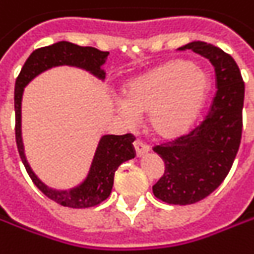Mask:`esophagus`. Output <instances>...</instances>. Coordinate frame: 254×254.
<instances>
[{
    "label": "esophagus",
    "mask_w": 254,
    "mask_h": 254,
    "mask_svg": "<svg viewBox=\"0 0 254 254\" xmlns=\"http://www.w3.org/2000/svg\"><path fill=\"white\" fill-rule=\"evenodd\" d=\"M133 146H134V150H135V156L137 157H143L144 154H147L148 153V146H146L144 143H141L140 140H135L133 143Z\"/></svg>",
    "instance_id": "1"
}]
</instances>
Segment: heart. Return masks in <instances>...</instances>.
I'll return each mask as SVG.
<instances>
[{"instance_id": "b5f03b06", "label": "heart", "mask_w": 254, "mask_h": 254, "mask_svg": "<svg viewBox=\"0 0 254 254\" xmlns=\"http://www.w3.org/2000/svg\"><path fill=\"white\" fill-rule=\"evenodd\" d=\"M211 91L209 72L190 60L166 61L123 88L117 111L126 121L147 114V130L159 140L187 134L201 116Z\"/></svg>"}]
</instances>
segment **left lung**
Returning <instances> with one entry per match:
<instances>
[{"label": "left lung", "mask_w": 254, "mask_h": 254, "mask_svg": "<svg viewBox=\"0 0 254 254\" xmlns=\"http://www.w3.org/2000/svg\"><path fill=\"white\" fill-rule=\"evenodd\" d=\"M179 50L207 58L217 83L204 121L183 137L154 147L166 166L153 186L154 196L169 204L186 206L213 193L233 166L242 140L245 83L235 60L219 47L193 41Z\"/></svg>", "instance_id": "1"}]
</instances>
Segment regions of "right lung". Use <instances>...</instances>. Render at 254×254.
Here are the masks:
<instances>
[{"label": "right lung", "instance_id": "obj_1", "mask_svg": "<svg viewBox=\"0 0 254 254\" xmlns=\"http://www.w3.org/2000/svg\"><path fill=\"white\" fill-rule=\"evenodd\" d=\"M107 57V51H100L94 47H80L68 41H60L56 44L32 51L31 56L27 58L25 64L22 65L21 72L15 81V91H14L15 140H17L19 157L22 160L25 170L30 174L34 184L48 198L65 207H72V209L93 207V206L100 204L101 201H104L110 196L113 183H114L116 170L124 161L134 159L135 156L133 147L134 137L131 134L103 135L95 148L88 174L81 183L68 190H57V189L48 187L32 171L25 157V151H24L22 131H21V103H22L24 88L41 72L54 68V67H61V65L77 67V68L88 71L98 80H104L106 71L103 70V65L106 64Z\"/></svg>", "mask_w": 254, "mask_h": 254}]
</instances>
